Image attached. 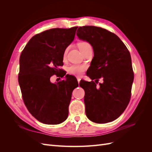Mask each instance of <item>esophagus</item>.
Returning a JSON list of instances; mask_svg holds the SVG:
<instances>
[{
  "mask_svg": "<svg viewBox=\"0 0 152 152\" xmlns=\"http://www.w3.org/2000/svg\"><path fill=\"white\" fill-rule=\"evenodd\" d=\"M77 81H78V82H79V83L80 81V80H81L80 78V77H77Z\"/></svg>",
  "mask_w": 152,
  "mask_h": 152,
  "instance_id": "34e87169",
  "label": "esophagus"
}]
</instances>
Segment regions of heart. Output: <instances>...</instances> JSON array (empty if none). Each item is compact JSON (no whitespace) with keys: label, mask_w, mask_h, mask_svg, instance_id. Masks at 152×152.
I'll list each match as a JSON object with an SVG mask.
<instances>
[{"label":"heart","mask_w":152,"mask_h":152,"mask_svg":"<svg viewBox=\"0 0 152 152\" xmlns=\"http://www.w3.org/2000/svg\"><path fill=\"white\" fill-rule=\"evenodd\" d=\"M79 49L81 50L82 53L85 51V50L87 49L92 48L91 44L88 42H86V41H82V42H79ZM66 51H67V49H66L65 50V52H64V54H63L64 58L66 57ZM85 69H86V66H84V65H70V66L68 67L67 71H68V73H70V74H71V75L79 76L82 74V73L84 72Z\"/></svg>","instance_id":"obj_1"}]
</instances>
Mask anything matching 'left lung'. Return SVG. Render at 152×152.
Masks as SVG:
<instances>
[{
  "label": "left lung",
  "mask_w": 152,
  "mask_h": 152,
  "mask_svg": "<svg viewBox=\"0 0 152 152\" xmlns=\"http://www.w3.org/2000/svg\"><path fill=\"white\" fill-rule=\"evenodd\" d=\"M77 35L93 49L87 75L96 83L100 77L104 79L99 86L94 81L80 82L86 90V116L98 124L113 121L124 112L131 99L134 73L129 51L117 35L100 27L80 26Z\"/></svg>",
  "instance_id": "1"
}]
</instances>
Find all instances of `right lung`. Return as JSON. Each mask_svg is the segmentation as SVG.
Masks as SVG:
<instances>
[{
	"label": "right lung",
	"instance_id": "add662e5",
	"mask_svg": "<svg viewBox=\"0 0 152 152\" xmlns=\"http://www.w3.org/2000/svg\"><path fill=\"white\" fill-rule=\"evenodd\" d=\"M77 28H52L37 34L20 55L18 82L23 99L32 116L43 124H61L68 117L72 91L78 82H70L66 75L65 80L53 84L50 78L60 72L64 52Z\"/></svg>",
	"mask_w": 152,
	"mask_h": 152
}]
</instances>
